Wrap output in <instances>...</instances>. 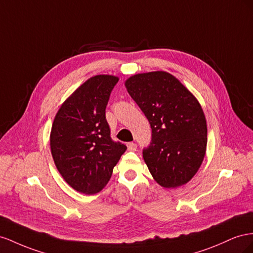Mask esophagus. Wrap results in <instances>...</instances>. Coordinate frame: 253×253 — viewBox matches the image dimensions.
<instances>
[{"label":"esophagus","instance_id":"esophagus-1","mask_svg":"<svg viewBox=\"0 0 253 253\" xmlns=\"http://www.w3.org/2000/svg\"><path fill=\"white\" fill-rule=\"evenodd\" d=\"M127 148L129 151H135L136 148H138V146H136V144L133 143V142H130L127 144Z\"/></svg>","mask_w":253,"mask_h":253}]
</instances>
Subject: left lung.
<instances>
[{
    "label": "left lung",
    "mask_w": 253,
    "mask_h": 253,
    "mask_svg": "<svg viewBox=\"0 0 253 253\" xmlns=\"http://www.w3.org/2000/svg\"><path fill=\"white\" fill-rule=\"evenodd\" d=\"M125 85L151 127L150 145L143 150L151 176L168 189L187 183L207 149V121L199 102L164 71L135 74Z\"/></svg>",
    "instance_id": "obj_1"
}]
</instances>
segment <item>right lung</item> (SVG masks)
I'll return each instance as SVG.
<instances>
[{"label":"right lung","mask_w":253,"mask_h":253,"mask_svg":"<svg viewBox=\"0 0 253 253\" xmlns=\"http://www.w3.org/2000/svg\"><path fill=\"white\" fill-rule=\"evenodd\" d=\"M119 82L113 75L89 78L57 112L50 130V151L66 182L86 195L102 191L127 149L112 141L106 120L110 93Z\"/></svg>","instance_id":"obj_1"}]
</instances>
